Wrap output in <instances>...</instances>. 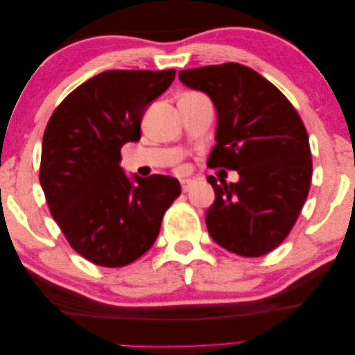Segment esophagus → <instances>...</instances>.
I'll return each instance as SVG.
<instances>
[{"instance_id": "1", "label": "esophagus", "mask_w": 355, "mask_h": 355, "mask_svg": "<svg viewBox=\"0 0 355 355\" xmlns=\"http://www.w3.org/2000/svg\"><path fill=\"white\" fill-rule=\"evenodd\" d=\"M181 185H182V190L184 191H189L191 185H193V181H191V179H182Z\"/></svg>"}]
</instances>
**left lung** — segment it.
<instances>
[{"label": "left lung", "mask_w": 355, "mask_h": 355, "mask_svg": "<svg viewBox=\"0 0 355 355\" xmlns=\"http://www.w3.org/2000/svg\"><path fill=\"white\" fill-rule=\"evenodd\" d=\"M190 89L211 98L217 144L207 166L239 173V181L207 182L216 201L206 212L209 234L241 257H263L280 245L309 196V135L291 102L270 81L237 62L179 72Z\"/></svg>", "instance_id": "obj_1"}]
</instances>
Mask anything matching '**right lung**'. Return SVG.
Instances as JSON below:
<instances>
[{
  "label": "right lung",
  "mask_w": 355,
  "mask_h": 355,
  "mask_svg": "<svg viewBox=\"0 0 355 355\" xmlns=\"http://www.w3.org/2000/svg\"><path fill=\"white\" fill-rule=\"evenodd\" d=\"M176 71H107L85 81L55 110L42 139L39 181L51 216L75 252L103 267L143 257L181 195L176 178H132L121 148L141 138L148 107Z\"/></svg>",
  "instance_id": "1"
}]
</instances>
